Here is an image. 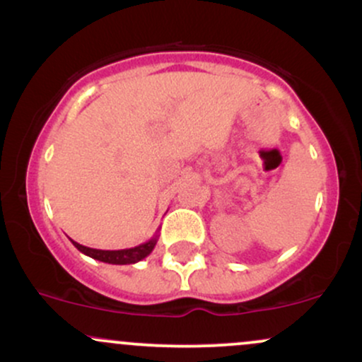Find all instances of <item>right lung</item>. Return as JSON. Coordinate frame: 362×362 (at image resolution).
I'll use <instances>...</instances> for the list:
<instances>
[{"label":"right lung","instance_id":"add662e5","mask_svg":"<svg viewBox=\"0 0 362 362\" xmlns=\"http://www.w3.org/2000/svg\"><path fill=\"white\" fill-rule=\"evenodd\" d=\"M74 247L78 248L81 253L91 257L95 260L105 262V264H114V265H127V264H136V262L146 259L149 253L153 252L155 245L158 242V235L153 236L151 240H148L146 243H141L138 247L132 248H124V250H97V248L85 247V245H80L78 242L71 240Z\"/></svg>","mask_w":362,"mask_h":362}]
</instances>
